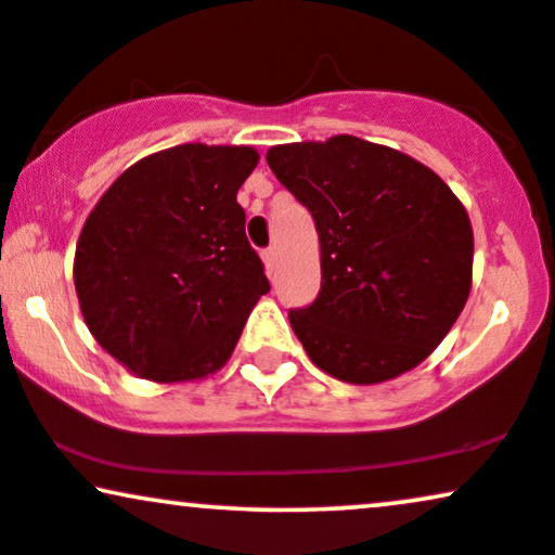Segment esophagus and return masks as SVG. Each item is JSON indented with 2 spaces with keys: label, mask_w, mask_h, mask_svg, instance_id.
Listing matches in <instances>:
<instances>
[{
  "label": "esophagus",
  "mask_w": 555,
  "mask_h": 555,
  "mask_svg": "<svg viewBox=\"0 0 555 555\" xmlns=\"http://www.w3.org/2000/svg\"><path fill=\"white\" fill-rule=\"evenodd\" d=\"M276 261H279V254H276V248H266L263 250V263H266V271L269 273H273V269H276Z\"/></svg>",
  "instance_id": "34e87169"
}]
</instances>
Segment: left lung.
<instances>
[{
    "label": "left lung",
    "instance_id": "left-lung-1",
    "mask_svg": "<svg viewBox=\"0 0 555 555\" xmlns=\"http://www.w3.org/2000/svg\"><path fill=\"white\" fill-rule=\"evenodd\" d=\"M266 160L318 228L320 292L289 310L314 366L350 384L415 369L472 289L464 205L420 160L353 135L276 145Z\"/></svg>",
    "mask_w": 555,
    "mask_h": 555
}]
</instances>
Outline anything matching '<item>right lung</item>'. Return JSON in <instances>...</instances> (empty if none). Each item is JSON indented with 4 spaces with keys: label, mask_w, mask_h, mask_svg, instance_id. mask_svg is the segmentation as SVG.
Segmentation results:
<instances>
[{
    "label": "right lung",
    "mask_w": 555,
    "mask_h": 555,
    "mask_svg": "<svg viewBox=\"0 0 555 555\" xmlns=\"http://www.w3.org/2000/svg\"><path fill=\"white\" fill-rule=\"evenodd\" d=\"M256 164L245 145H177L130 166L91 209L76 294L91 335L132 374L186 382L222 369L271 289L235 199Z\"/></svg>",
    "instance_id": "obj_1"
}]
</instances>
